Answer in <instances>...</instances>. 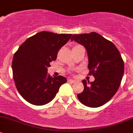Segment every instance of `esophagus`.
Masks as SVG:
<instances>
[{"instance_id":"esophagus-1","label":"esophagus","mask_w":133,"mask_h":133,"mask_svg":"<svg viewBox=\"0 0 133 133\" xmlns=\"http://www.w3.org/2000/svg\"><path fill=\"white\" fill-rule=\"evenodd\" d=\"M68 82H71V83H74V82H76L75 80H73V79H71V78H69V79L68 80Z\"/></svg>"}]
</instances>
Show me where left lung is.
I'll use <instances>...</instances> for the list:
<instances>
[{"label":"left lung","mask_w":133,"mask_h":133,"mask_svg":"<svg viewBox=\"0 0 133 133\" xmlns=\"http://www.w3.org/2000/svg\"><path fill=\"white\" fill-rule=\"evenodd\" d=\"M71 40L86 48L88 56L89 75L94 82L83 80V91L77 94L81 103L89 107H99L110 101L118 91L124 73V62L114 43L97 34H74Z\"/></svg>","instance_id":"8db88e82"}]
</instances>
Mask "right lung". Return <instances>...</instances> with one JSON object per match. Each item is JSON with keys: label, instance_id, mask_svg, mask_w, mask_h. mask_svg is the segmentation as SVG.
<instances>
[{"label": "right lung", "instance_id": "add662e5", "mask_svg": "<svg viewBox=\"0 0 133 133\" xmlns=\"http://www.w3.org/2000/svg\"><path fill=\"white\" fill-rule=\"evenodd\" d=\"M70 34L40 32L28 38L14 55L13 77L18 91L26 101L43 105L51 101L65 77H52L47 68L55 60L59 50L69 40Z\"/></svg>", "mask_w": 133, "mask_h": 133}]
</instances>
